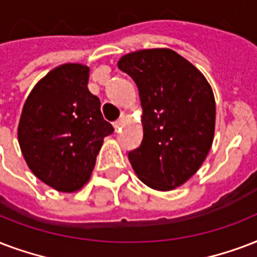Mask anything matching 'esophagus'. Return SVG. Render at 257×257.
Wrapping results in <instances>:
<instances>
[{
    "mask_svg": "<svg viewBox=\"0 0 257 257\" xmlns=\"http://www.w3.org/2000/svg\"><path fill=\"white\" fill-rule=\"evenodd\" d=\"M124 121H125V114H121L120 118H118V120L115 121L114 124H113V125H114V129H115V131H117V129L120 128L121 125L124 124Z\"/></svg>",
    "mask_w": 257,
    "mask_h": 257,
    "instance_id": "1",
    "label": "esophagus"
}]
</instances>
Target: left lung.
<instances>
[{"instance_id":"1","label":"left lung","mask_w":257,"mask_h":257,"mask_svg":"<svg viewBox=\"0 0 257 257\" xmlns=\"http://www.w3.org/2000/svg\"><path fill=\"white\" fill-rule=\"evenodd\" d=\"M136 83L143 142L128 154L139 179L159 191L198 171L213 144L214 94L198 68L168 48L140 50L117 63Z\"/></svg>"}]
</instances>
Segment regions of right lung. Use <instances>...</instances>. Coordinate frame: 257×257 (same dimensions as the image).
I'll return each instance as SVG.
<instances>
[{
    "label": "right lung",
    "mask_w": 257,
    "mask_h": 257,
    "mask_svg": "<svg viewBox=\"0 0 257 257\" xmlns=\"http://www.w3.org/2000/svg\"><path fill=\"white\" fill-rule=\"evenodd\" d=\"M89 72L79 63L54 68L29 93L20 117L19 144L28 167L63 193L87 183L103 137L114 131L87 89Z\"/></svg>",
    "instance_id": "right-lung-1"
}]
</instances>
